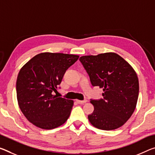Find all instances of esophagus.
<instances>
[{"mask_svg":"<svg viewBox=\"0 0 155 155\" xmlns=\"http://www.w3.org/2000/svg\"><path fill=\"white\" fill-rule=\"evenodd\" d=\"M87 101V99H84V100H83V101L77 100V102L78 103V104H85V103H86Z\"/></svg>","mask_w":155,"mask_h":155,"instance_id":"obj_1","label":"esophagus"}]
</instances>
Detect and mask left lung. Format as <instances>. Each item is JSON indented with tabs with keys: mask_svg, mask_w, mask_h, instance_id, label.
Segmentation results:
<instances>
[{
	"mask_svg": "<svg viewBox=\"0 0 155 155\" xmlns=\"http://www.w3.org/2000/svg\"><path fill=\"white\" fill-rule=\"evenodd\" d=\"M79 61L93 86L103 88V99H90L92 126L104 130L122 126L132 116L139 96V80L134 69L117 54L83 56Z\"/></svg>",
	"mask_w": 155,
	"mask_h": 155,
	"instance_id": "left-lung-1",
	"label": "left lung"
}]
</instances>
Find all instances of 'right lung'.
<instances>
[{
  "label": "right lung",
  "instance_id": "right-lung-1",
  "mask_svg": "<svg viewBox=\"0 0 155 155\" xmlns=\"http://www.w3.org/2000/svg\"><path fill=\"white\" fill-rule=\"evenodd\" d=\"M77 55L44 52L36 55L21 69L16 81L19 107L29 122L51 130L70 117L74 101L53 95L66 70L78 60Z\"/></svg>",
  "mask_w": 155,
  "mask_h": 155
}]
</instances>
